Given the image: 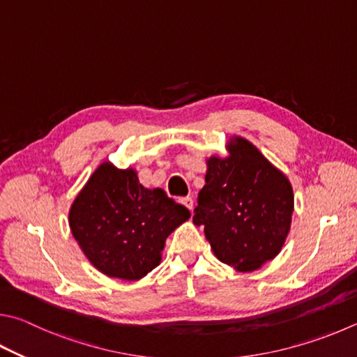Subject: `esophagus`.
Segmentation results:
<instances>
[{
    "instance_id": "34e87169",
    "label": "esophagus",
    "mask_w": 357,
    "mask_h": 357,
    "mask_svg": "<svg viewBox=\"0 0 357 357\" xmlns=\"http://www.w3.org/2000/svg\"><path fill=\"white\" fill-rule=\"evenodd\" d=\"M181 204H184L187 209L189 211H193V199L190 197H185V198H181Z\"/></svg>"
}]
</instances>
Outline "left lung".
<instances>
[{
    "mask_svg": "<svg viewBox=\"0 0 357 357\" xmlns=\"http://www.w3.org/2000/svg\"><path fill=\"white\" fill-rule=\"evenodd\" d=\"M228 151V158L207 159L193 223L204 226L217 259L238 271H255L286 242L294 190L251 142L232 137Z\"/></svg>",
    "mask_w": 357,
    "mask_h": 357,
    "instance_id": "left-lung-1",
    "label": "left lung"
}]
</instances>
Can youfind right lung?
<instances>
[{
	"label": "right lung",
	"mask_w": 357,
	"mask_h": 357,
	"mask_svg": "<svg viewBox=\"0 0 357 357\" xmlns=\"http://www.w3.org/2000/svg\"><path fill=\"white\" fill-rule=\"evenodd\" d=\"M190 218L162 189H145L132 168L102 162L70 207L71 234L93 267L137 281L160 264L167 237Z\"/></svg>",
	"instance_id": "1"
}]
</instances>
